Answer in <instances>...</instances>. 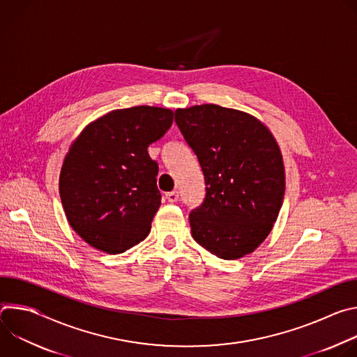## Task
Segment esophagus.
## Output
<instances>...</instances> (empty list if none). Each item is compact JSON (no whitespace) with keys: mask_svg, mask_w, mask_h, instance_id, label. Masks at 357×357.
<instances>
[{"mask_svg":"<svg viewBox=\"0 0 357 357\" xmlns=\"http://www.w3.org/2000/svg\"><path fill=\"white\" fill-rule=\"evenodd\" d=\"M165 197H167V200H168V202L174 203V202H176V200L179 199V195H178V192H176V190H172V192H168Z\"/></svg>","mask_w":357,"mask_h":357,"instance_id":"1","label":"esophagus"}]
</instances>
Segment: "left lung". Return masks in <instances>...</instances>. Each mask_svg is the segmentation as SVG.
<instances>
[{"mask_svg":"<svg viewBox=\"0 0 357 357\" xmlns=\"http://www.w3.org/2000/svg\"><path fill=\"white\" fill-rule=\"evenodd\" d=\"M175 123L206 185L189 215L192 237L223 260L252 252L271 231L285 192L273 134L256 117L216 105L178 109Z\"/></svg>","mask_w":357,"mask_h":357,"instance_id":"left-lung-1","label":"left lung"}]
</instances>
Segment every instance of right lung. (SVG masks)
I'll return each mask as SVG.
<instances>
[{
  "label": "right lung",
  "instance_id": "obj_1",
  "mask_svg": "<svg viewBox=\"0 0 357 357\" xmlns=\"http://www.w3.org/2000/svg\"><path fill=\"white\" fill-rule=\"evenodd\" d=\"M168 109L137 106L90 123L72 144L59 178L72 229L91 247L124 252L142 241L160 205L149 144L171 128Z\"/></svg>",
  "mask_w": 357,
  "mask_h": 357
}]
</instances>
